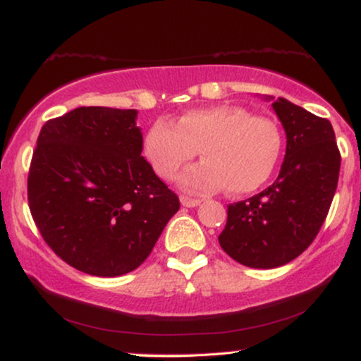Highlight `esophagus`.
I'll list each match as a JSON object with an SVG mask.
<instances>
[{"mask_svg":"<svg viewBox=\"0 0 361 361\" xmlns=\"http://www.w3.org/2000/svg\"><path fill=\"white\" fill-rule=\"evenodd\" d=\"M180 202H182V206H185V207H195L201 204V199L189 197V195H180Z\"/></svg>","mask_w":361,"mask_h":361,"instance_id":"obj_1","label":"esophagus"}]
</instances>
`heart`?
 Instances as JSON below:
<instances>
[{"label":"heart","instance_id":"heart-1","mask_svg":"<svg viewBox=\"0 0 361 361\" xmlns=\"http://www.w3.org/2000/svg\"><path fill=\"white\" fill-rule=\"evenodd\" d=\"M199 155L180 184L190 190L247 194L271 176L281 152V133L274 122L255 117L233 105L192 109L177 123L157 118L144 137V154L160 179L171 180L179 169Z\"/></svg>","mask_w":361,"mask_h":361}]
</instances>
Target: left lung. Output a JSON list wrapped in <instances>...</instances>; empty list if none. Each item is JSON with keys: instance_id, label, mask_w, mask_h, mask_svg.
<instances>
[{"instance_id": "8db88e82", "label": "left lung", "mask_w": 361, "mask_h": 361, "mask_svg": "<svg viewBox=\"0 0 361 361\" xmlns=\"http://www.w3.org/2000/svg\"><path fill=\"white\" fill-rule=\"evenodd\" d=\"M273 109L286 132L278 179L228 206L219 234L221 247L234 261L259 269L286 264L313 243L330 211L341 164L330 120L286 99L273 102Z\"/></svg>"}]
</instances>
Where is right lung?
<instances>
[{
	"instance_id": "add662e5",
	"label": "right lung",
	"mask_w": 361,
	"mask_h": 361,
	"mask_svg": "<svg viewBox=\"0 0 361 361\" xmlns=\"http://www.w3.org/2000/svg\"><path fill=\"white\" fill-rule=\"evenodd\" d=\"M137 110L80 106L42 127L28 204L44 243L66 264L114 278L152 252L179 197L142 157Z\"/></svg>"
}]
</instances>
